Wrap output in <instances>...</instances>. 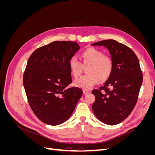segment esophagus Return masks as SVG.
Wrapping results in <instances>:
<instances>
[{"label": "esophagus", "mask_w": 155, "mask_h": 155, "mask_svg": "<svg viewBox=\"0 0 155 155\" xmlns=\"http://www.w3.org/2000/svg\"><path fill=\"white\" fill-rule=\"evenodd\" d=\"M83 92L84 94H87L90 93V91L86 90V89H83Z\"/></svg>", "instance_id": "34e87169"}]
</instances>
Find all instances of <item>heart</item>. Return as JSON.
I'll use <instances>...</instances> for the list:
<instances>
[{
  "label": "heart",
  "instance_id": "obj_1",
  "mask_svg": "<svg viewBox=\"0 0 155 155\" xmlns=\"http://www.w3.org/2000/svg\"><path fill=\"white\" fill-rule=\"evenodd\" d=\"M83 65L88 66L87 68L88 74L74 82V85L81 88L90 89L99 81H104L109 78L113 68L112 59L105 55L103 51L95 48H88L81 54ZM69 68L73 76L78 78L82 72V64L76 56L69 59Z\"/></svg>",
  "mask_w": 155,
  "mask_h": 155
}]
</instances>
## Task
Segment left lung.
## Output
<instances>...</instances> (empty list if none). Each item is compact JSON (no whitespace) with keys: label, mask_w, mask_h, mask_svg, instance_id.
I'll return each instance as SVG.
<instances>
[{"label":"left lung","mask_w":155,"mask_h":155,"mask_svg":"<svg viewBox=\"0 0 155 155\" xmlns=\"http://www.w3.org/2000/svg\"><path fill=\"white\" fill-rule=\"evenodd\" d=\"M92 45L106 47L113 63L104 85L92 92L96 97L92 109L101 122L114 125L127 118L134 108L143 81L142 72L137 56L125 45L108 39Z\"/></svg>","instance_id":"left-lung-1"}]
</instances>
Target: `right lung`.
I'll list each match as a JSON object with an SVG mask.
<instances>
[{
	"instance_id": "right-lung-1",
	"label": "right lung",
	"mask_w": 155,
	"mask_h": 155,
	"mask_svg": "<svg viewBox=\"0 0 155 155\" xmlns=\"http://www.w3.org/2000/svg\"><path fill=\"white\" fill-rule=\"evenodd\" d=\"M80 48L76 42L54 41L37 48L28 60L23 85L29 105L45 124L58 125L73 113L83 91L72 82L69 59Z\"/></svg>"
}]
</instances>
